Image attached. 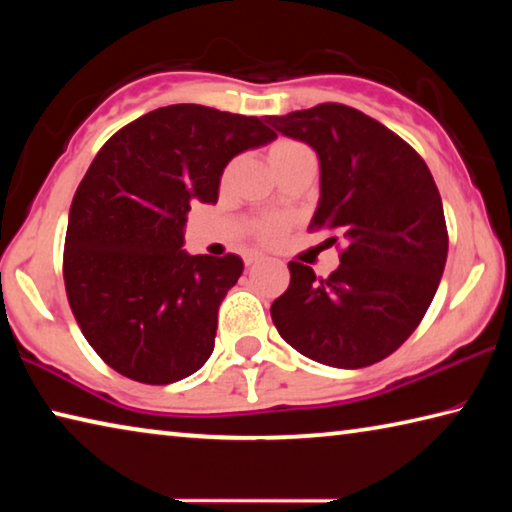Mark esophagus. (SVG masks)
Listing matches in <instances>:
<instances>
[{"label":"esophagus","mask_w":512,"mask_h":512,"mask_svg":"<svg viewBox=\"0 0 512 512\" xmlns=\"http://www.w3.org/2000/svg\"><path fill=\"white\" fill-rule=\"evenodd\" d=\"M264 259V255H259V253H248L246 257H244V262H246V266H255V264H259Z\"/></svg>","instance_id":"obj_1"}]
</instances>
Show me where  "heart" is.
Wrapping results in <instances>:
<instances>
[{
    "label": "heart",
    "mask_w": 512,
    "mask_h": 512,
    "mask_svg": "<svg viewBox=\"0 0 512 512\" xmlns=\"http://www.w3.org/2000/svg\"><path fill=\"white\" fill-rule=\"evenodd\" d=\"M300 149H305V146L293 142V140H280V142H275L271 149H268V160L275 162V160L284 158V155L300 151ZM284 230H287V221L280 219V216H266V219L255 223L253 235L262 241V244H273V241H277L284 235Z\"/></svg>",
    "instance_id": "b5f03b06"
}]
</instances>
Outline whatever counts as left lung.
Listing matches in <instances>:
<instances>
[{"label":"left lung","mask_w":512,"mask_h":512,"mask_svg":"<svg viewBox=\"0 0 512 512\" xmlns=\"http://www.w3.org/2000/svg\"><path fill=\"white\" fill-rule=\"evenodd\" d=\"M320 160V201L309 230L343 244L329 277L289 262V289L271 305L291 348L334 368H366L409 339L447 262V223L433 176L391 128L343 103L266 117Z\"/></svg>","instance_id":"obj_1"}]
</instances>
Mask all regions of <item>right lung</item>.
Returning a JSON list of instances; mask_svg holds the SVG:
<instances>
[{
    "label": "right lung",
    "mask_w": 512,
    "mask_h": 512,
    "mask_svg": "<svg viewBox=\"0 0 512 512\" xmlns=\"http://www.w3.org/2000/svg\"><path fill=\"white\" fill-rule=\"evenodd\" d=\"M275 137L257 117L176 103L101 146L69 207L63 277L83 336L119 375L164 386L210 359L244 262L187 255V212L216 203L235 155Z\"/></svg>",
    "instance_id": "add662e5"
}]
</instances>
